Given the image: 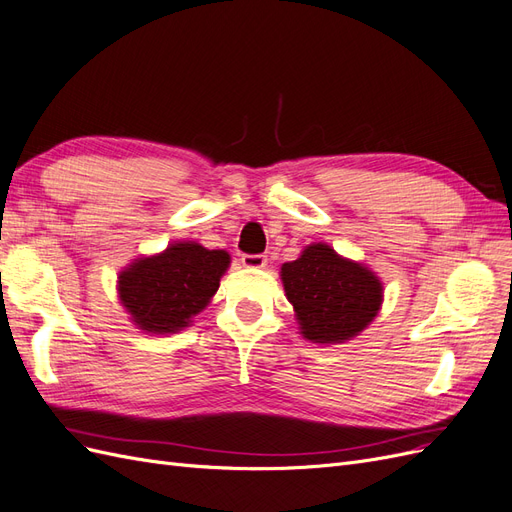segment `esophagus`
Instances as JSON below:
<instances>
[{
    "label": "esophagus",
    "instance_id": "obj_1",
    "mask_svg": "<svg viewBox=\"0 0 512 512\" xmlns=\"http://www.w3.org/2000/svg\"><path fill=\"white\" fill-rule=\"evenodd\" d=\"M268 263L266 255H242V266L244 268H263Z\"/></svg>",
    "mask_w": 512,
    "mask_h": 512
}]
</instances>
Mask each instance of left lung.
<instances>
[{"label":"left lung","mask_w":512,"mask_h":512,"mask_svg":"<svg viewBox=\"0 0 512 512\" xmlns=\"http://www.w3.org/2000/svg\"><path fill=\"white\" fill-rule=\"evenodd\" d=\"M280 276L302 334L312 342L332 344L357 336L383 302L381 280L327 244L308 246L280 268Z\"/></svg>","instance_id":"left-lung-1"}]
</instances>
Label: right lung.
I'll list each match as a JSON object with an SVG mask.
<instances>
[{
  "label": "right lung",
  "mask_w": 512,
  "mask_h": 512,
  "mask_svg": "<svg viewBox=\"0 0 512 512\" xmlns=\"http://www.w3.org/2000/svg\"><path fill=\"white\" fill-rule=\"evenodd\" d=\"M227 266L225 251H208L195 242L172 244L119 276L121 302L140 329L178 332L217 293Z\"/></svg>",
  "instance_id": "add662e5"
}]
</instances>
